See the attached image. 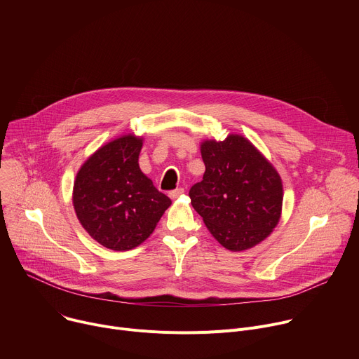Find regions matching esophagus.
Listing matches in <instances>:
<instances>
[{
    "label": "esophagus",
    "mask_w": 359,
    "mask_h": 359,
    "mask_svg": "<svg viewBox=\"0 0 359 359\" xmlns=\"http://www.w3.org/2000/svg\"><path fill=\"white\" fill-rule=\"evenodd\" d=\"M183 193H184V189H183V187H179V189H175V190L169 191V196H170V198H177V197L182 196Z\"/></svg>",
    "instance_id": "obj_1"
}]
</instances>
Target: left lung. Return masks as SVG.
I'll return each mask as SVG.
<instances>
[{
  "label": "left lung",
  "instance_id": "left-lung-1",
  "mask_svg": "<svg viewBox=\"0 0 359 359\" xmlns=\"http://www.w3.org/2000/svg\"><path fill=\"white\" fill-rule=\"evenodd\" d=\"M203 180L189 190L191 206L215 238L241 251L263 241L281 215L283 184L276 169L247 139L229 135L201 143Z\"/></svg>",
  "mask_w": 359,
  "mask_h": 359
}]
</instances>
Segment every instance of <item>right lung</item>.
<instances>
[{
    "label": "right lung",
    "mask_w": 359,
    "mask_h": 359,
    "mask_svg": "<svg viewBox=\"0 0 359 359\" xmlns=\"http://www.w3.org/2000/svg\"><path fill=\"white\" fill-rule=\"evenodd\" d=\"M142 139L126 135L102 146L83 163L74 183L76 216L99 244L132 250L143 243L172 200L139 168Z\"/></svg>",
    "instance_id": "add662e5"
}]
</instances>
